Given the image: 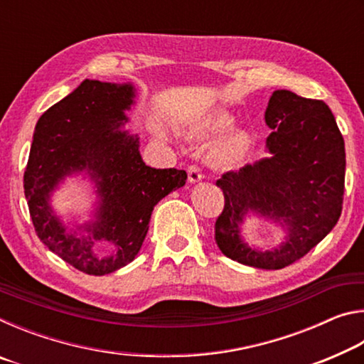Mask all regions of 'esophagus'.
Returning a JSON list of instances; mask_svg holds the SVG:
<instances>
[{"label":"esophagus","instance_id":"1","mask_svg":"<svg viewBox=\"0 0 364 364\" xmlns=\"http://www.w3.org/2000/svg\"><path fill=\"white\" fill-rule=\"evenodd\" d=\"M188 178L191 183H199L204 180V175H202V170L199 167H196V165H191L188 168Z\"/></svg>","mask_w":364,"mask_h":364}]
</instances>
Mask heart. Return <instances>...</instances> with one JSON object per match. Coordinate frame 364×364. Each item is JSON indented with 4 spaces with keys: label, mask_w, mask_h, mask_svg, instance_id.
Here are the masks:
<instances>
[{
    "label": "heart",
    "mask_w": 364,
    "mask_h": 364,
    "mask_svg": "<svg viewBox=\"0 0 364 364\" xmlns=\"http://www.w3.org/2000/svg\"><path fill=\"white\" fill-rule=\"evenodd\" d=\"M231 123V117L223 112H210L199 117V119L193 122V125L189 127L191 133L197 138H210L215 134H220L225 132ZM244 146V136L242 133L232 132L225 134L217 144L213 147V157L220 160V162H228L232 157H236L239 151Z\"/></svg>",
    "instance_id": "1"
}]
</instances>
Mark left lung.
<instances>
[{
	"label": "left lung",
	"mask_w": 364,
	"mask_h": 364,
	"mask_svg": "<svg viewBox=\"0 0 364 364\" xmlns=\"http://www.w3.org/2000/svg\"><path fill=\"white\" fill-rule=\"evenodd\" d=\"M271 128L255 160L217 180L225 208L215 225V242L234 262L281 269L328 236L342 212L345 144L334 115L323 101L276 90L264 110ZM258 216L278 224V248H252L242 236L243 220Z\"/></svg>",
	"instance_id": "obj_1"
}]
</instances>
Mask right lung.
I'll use <instances>...</instances> for the list:
<instances>
[{"instance_id": "add662e5", "label": "right lung", "mask_w": 364, "mask_h": 364, "mask_svg": "<svg viewBox=\"0 0 364 364\" xmlns=\"http://www.w3.org/2000/svg\"><path fill=\"white\" fill-rule=\"evenodd\" d=\"M136 104L132 83L83 80L36 122L23 189L40 241L86 274L104 276L134 260L154 207L186 184V171L152 168L139 154L138 134L127 130ZM94 184L97 199L83 224H67L52 194L69 176ZM111 252L101 255L99 245Z\"/></svg>"}]
</instances>
